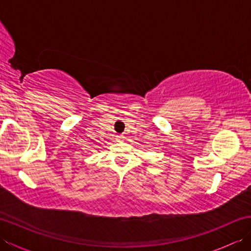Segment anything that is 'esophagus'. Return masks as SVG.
Segmentation results:
<instances>
[{"label": "esophagus", "mask_w": 251, "mask_h": 251, "mask_svg": "<svg viewBox=\"0 0 251 251\" xmlns=\"http://www.w3.org/2000/svg\"><path fill=\"white\" fill-rule=\"evenodd\" d=\"M116 141L117 142H123V141H124V137H123V136H116Z\"/></svg>", "instance_id": "esophagus-1"}]
</instances>
